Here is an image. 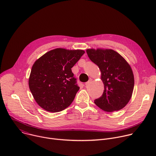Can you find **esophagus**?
<instances>
[{"instance_id": "esophagus-1", "label": "esophagus", "mask_w": 156, "mask_h": 156, "mask_svg": "<svg viewBox=\"0 0 156 156\" xmlns=\"http://www.w3.org/2000/svg\"><path fill=\"white\" fill-rule=\"evenodd\" d=\"M91 82H92V80H91V79H90V80H89L87 82H86V83H85V85H86V86H87V85L90 84Z\"/></svg>"}]
</instances>
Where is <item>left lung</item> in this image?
<instances>
[{
  "instance_id": "8db88e82",
  "label": "left lung",
  "mask_w": 156,
  "mask_h": 156,
  "mask_svg": "<svg viewBox=\"0 0 156 156\" xmlns=\"http://www.w3.org/2000/svg\"><path fill=\"white\" fill-rule=\"evenodd\" d=\"M86 52L99 66L104 84L102 95L94 103L108 112L123 108L129 101L134 88V75L130 65L112 49H88Z\"/></svg>"
}]
</instances>
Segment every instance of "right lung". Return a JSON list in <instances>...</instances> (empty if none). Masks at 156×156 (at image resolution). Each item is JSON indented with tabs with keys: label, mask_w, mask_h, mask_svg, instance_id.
<instances>
[{
	"label": "right lung",
	"mask_w": 156,
	"mask_h": 156,
	"mask_svg": "<svg viewBox=\"0 0 156 156\" xmlns=\"http://www.w3.org/2000/svg\"><path fill=\"white\" fill-rule=\"evenodd\" d=\"M84 54L83 50L57 48L34 62L29 87L41 107L50 112H57L72 104L80 90L72 68Z\"/></svg>",
	"instance_id": "right-lung-1"
}]
</instances>
